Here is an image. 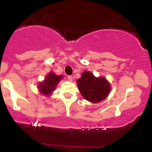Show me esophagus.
I'll return each instance as SVG.
<instances>
[{
    "instance_id": "obj_1",
    "label": "esophagus",
    "mask_w": 152,
    "mask_h": 152,
    "mask_svg": "<svg viewBox=\"0 0 152 152\" xmlns=\"http://www.w3.org/2000/svg\"><path fill=\"white\" fill-rule=\"evenodd\" d=\"M68 79H69L70 81H73V76H68Z\"/></svg>"
}]
</instances>
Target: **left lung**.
<instances>
[{
	"mask_svg": "<svg viewBox=\"0 0 152 152\" xmlns=\"http://www.w3.org/2000/svg\"><path fill=\"white\" fill-rule=\"evenodd\" d=\"M76 84L82 96L94 104L104 100L111 89V84L105 77H96L90 71L82 73Z\"/></svg>",
	"mask_w": 152,
	"mask_h": 152,
	"instance_id": "8db88e82",
	"label": "left lung"
}]
</instances>
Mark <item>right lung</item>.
Here are the masks:
<instances>
[{"mask_svg":"<svg viewBox=\"0 0 152 152\" xmlns=\"http://www.w3.org/2000/svg\"><path fill=\"white\" fill-rule=\"evenodd\" d=\"M63 78V76H57L55 73H48L43 81L39 82L38 84V89L43 96H50L56 90L58 83Z\"/></svg>","mask_w":152,"mask_h":152,"instance_id":"obj_1","label":"right lung"}]
</instances>
